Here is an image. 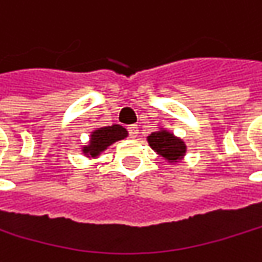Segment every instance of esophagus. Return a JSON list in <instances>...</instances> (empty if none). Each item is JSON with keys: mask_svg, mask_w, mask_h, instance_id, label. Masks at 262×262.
Returning <instances> with one entry per match:
<instances>
[{"mask_svg": "<svg viewBox=\"0 0 262 262\" xmlns=\"http://www.w3.org/2000/svg\"><path fill=\"white\" fill-rule=\"evenodd\" d=\"M128 131H129V136H131L133 138H136L138 136L137 125H129V126H128Z\"/></svg>", "mask_w": 262, "mask_h": 262, "instance_id": "34e87169", "label": "esophagus"}]
</instances>
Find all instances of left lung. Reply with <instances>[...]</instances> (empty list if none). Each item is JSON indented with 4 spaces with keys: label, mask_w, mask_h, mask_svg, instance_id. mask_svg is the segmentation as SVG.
<instances>
[{
    "label": "left lung",
    "mask_w": 262,
    "mask_h": 262,
    "mask_svg": "<svg viewBox=\"0 0 262 262\" xmlns=\"http://www.w3.org/2000/svg\"><path fill=\"white\" fill-rule=\"evenodd\" d=\"M147 141L153 150L171 164L180 162L186 156V150H187L186 143L164 128L147 136Z\"/></svg>",
    "instance_id": "1"
}]
</instances>
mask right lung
I'll list each match as a JSON object with an SVG mask.
<instances>
[{
    "label": "right lung",
    "mask_w": 262,
    "mask_h": 262,
    "mask_svg": "<svg viewBox=\"0 0 262 262\" xmlns=\"http://www.w3.org/2000/svg\"><path fill=\"white\" fill-rule=\"evenodd\" d=\"M126 137H128V131L124 126L118 124L96 128L90 136L88 144L82 146V153L86 158H97L100 156V153H103L113 143L124 140Z\"/></svg>",
    "instance_id": "right-lung-1"
}]
</instances>
